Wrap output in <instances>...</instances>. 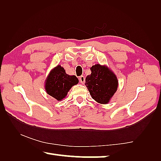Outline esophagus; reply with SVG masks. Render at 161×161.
<instances>
[{"mask_svg":"<svg viewBox=\"0 0 161 161\" xmlns=\"http://www.w3.org/2000/svg\"><path fill=\"white\" fill-rule=\"evenodd\" d=\"M79 80H80V82L82 84L84 83H85V77H84L83 75L80 76V77H79Z\"/></svg>","mask_w":161,"mask_h":161,"instance_id":"esophagus-1","label":"esophagus"}]
</instances>
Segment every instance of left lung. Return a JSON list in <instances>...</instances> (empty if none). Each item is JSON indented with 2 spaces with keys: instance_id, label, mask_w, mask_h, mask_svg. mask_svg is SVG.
I'll use <instances>...</instances> for the list:
<instances>
[{
  "instance_id": "8db88e82",
  "label": "left lung",
  "mask_w": 161,
  "mask_h": 161,
  "mask_svg": "<svg viewBox=\"0 0 161 161\" xmlns=\"http://www.w3.org/2000/svg\"><path fill=\"white\" fill-rule=\"evenodd\" d=\"M91 74L87 75L85 85L96 102L106 104L116 92L118 81L116 75L105 65L96 64L91 68Z\"/></svg>"
}]
</instances>
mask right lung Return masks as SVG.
<instances>
[{
    "label": "right lung",
    "instance_id": "obj_1",
    "mask_svg": "<svg viewBox=\"0 0 161 161\" xmlns=\"http://www.w3.org/2000/svg\"><path fill=\"white\" fill-rule=\"evenodd\" d=\"M78 82L75 75L66 74L64 68L58 65L50 72L46 80L45 89L53 98L61 101L65 98L70 89Z\"/></svg>",
    "mask_w": 161,
    "mask_h": 161
}]
</instances>
